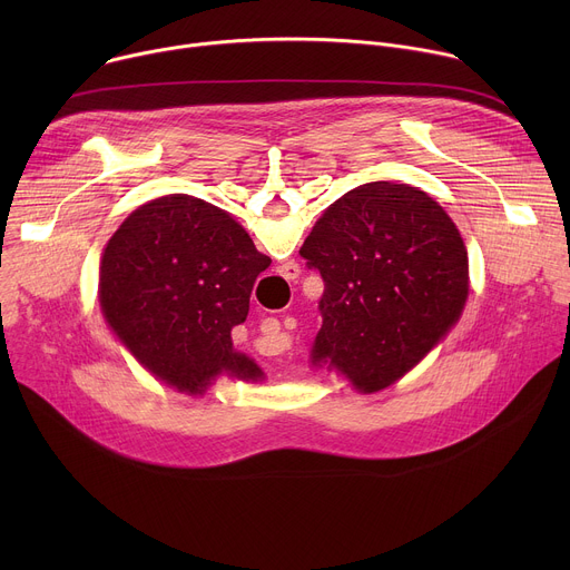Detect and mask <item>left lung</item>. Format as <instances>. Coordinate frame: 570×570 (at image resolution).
<instances>
[{
    "label": "left lung",
    "mask_w": 570,
    "mask_h": 570,
    "mask_svg": "<svg viewBox=\"0 0 570 570\" xmlns=\"http://www.w3.org/2000/svg\"><path fill=\"white\" fill-rule=\"evenodd\" d=\"M299 255L324 282L313 363L376 392L415 367L458 322L469 268L446 212L411 185L367 183L313 225Z\"/></svg>",
    "instance_id": "left-lung-1"
}]
</instances>
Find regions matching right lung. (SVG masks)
<instances>
[{
    "mask_svg": "<svg viewBox=\"0 0 570 570\" xmlns=\"http://www.w3.org/2000/svg\"><path fill=\"white\" fill-rule=\"evenodd\" d=\"M271 266L248 232L194 196L157 198L108 240L101 306L121 343L159 379L203 392L225 372L259 379L232 350V327L250 308L257 277Z\"/></svg>",
    "mask_w": 570,
    "mask_h": 570,
    "instance_id": "1",
    "label": "right lung"
}]
</instances>
